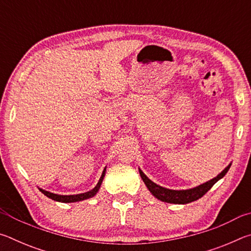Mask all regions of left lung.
<instances>
[{"instance_id": "left-lung-1", "label": "left lung", "mask_w": 251, "mask_h": 251, "mask_svg": "<svg viewBox=\"0 0 251 251\" xmlns=\"http://www.w3.org/2000/svg\"><path fill=\"white\" fill-rule=\"evenodd\" d=\"M230 166L231 165L229 164L217 177L212 178L211 180L207 181L202 185L195 187V188L186 189V190H173V189L164 188V187L155 184L154 181H151L150 178H148L145 174L141 171V169H139V174H141L143 181L145 182V185L147 186L148 190L151 193L152 196H155L157 199H159V201H165V202L181 203V205H184V203L192 202V201H197L199 198H201L203 195H205L208 190H209L211 187L216 184V182H217L219 179H222V178L226 175Z\"/></svg>"}]
</instances>
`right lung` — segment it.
<instances>
[{
  "label": "right lung",
  "instance_id": "right-lung-1",
  "mask_svg": "<svg viewBox=\"0 0 251 251\" xmlns=\"http://www.w3.org/2000/svg\"><path fill=\"white\" fill-rule=\"evenodd\" d=\"M105 172H106V167L104 168L103 174H101V176L100 178V181L97 182V185L94 187V188H93L92 190H90V192H87V193L77 194V195H70V196H64V195H56V194L46 192V190H44V189H40V190L45 195L46 197H49V198L53 199V201H61V202L80 201H84V199H87V198H91L93 196H95L96 193L99 192V189H100V187L101 185V182H103L104 176H105Z\"/></svg>",
  "mask_w": 251,
  "mask_h": 251
}]
</instances>
